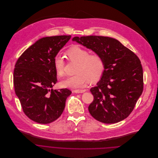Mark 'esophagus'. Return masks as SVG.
I'll return each mask as SVG.
<instances>
[{
  "mask_svg": "<svg viewBox=\"0 0 158 158\" xmlns=\"http://www.w3.org/2000/svg\"><path fill=\"white\" fill-rule=\"evenodd\" d=\"M86 91V89H75L73 91V92L76 93H84Z\"/></svg>",
  "mask_w": 158,
  "mask_h": 158,
  "instance_id": "34e87169",
  "label": "esophagus"
}]
</instances>
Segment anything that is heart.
I'll return each instance as SVG.
<instances>
[{
	"mask_svg": "<svg viewBox=\"0 0 158 158\" xmlns=\"http://www.w3.org/2000/svg\"><path fill=\"white\" fill-rule=\"evenodd\" d=\"M67 55L70 61L78 62V64L75 71L77 75L62 80L60 83L62 87L79 89L86 86L89 80L96 81L103 75L105 64L101 55L89 54V50L75 45L67 51ZM53 62L56 75L58 77L64 75L66 66L64 58L57 54L54 56Z\"/></svg>",
	"mask_w": 158,
	"mask_h": 158,
	"instance_id": "1",
	"label": "heart"
}]
</instances>
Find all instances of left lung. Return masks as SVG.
<instances>
[{
  "mask_svg": "<svg viewBox=\"0 0 158 158\" xmlns=\"http://www.w3.org/2000/svg\"><path fill=\"white\" fill-rule=\"evenodd\" d=\"M102 56L105 68L97 86L90 89L94 100L90 114L106 124L119 122L133 110L143 91V73L137 55L118 40L103 36L72 39Z\"/></svg>",
  "mask_w": 158,
  "mask_h": 158,
  "instance_id": "8db88e82",
  "label": "left lung"
}]
</instances>
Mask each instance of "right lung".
<instances>
[{"instance_id": "1", "label": "right lung", "mask_w": 158, "mask_h": 158, "mask_svg": "<svg viewBox=\"0 0 158 158\" xmlns=\"http://www.w3.org/2000/svg\"><path fill=\"white\" fill-rule=\"evenodd\" d=\"M70 35L46 37L28 48L17 60L14 71V85L23 111L40 124L58 119L72 91L53 90L57 82L53 58L70 39Z\"/></svg>"}]
</instances>
